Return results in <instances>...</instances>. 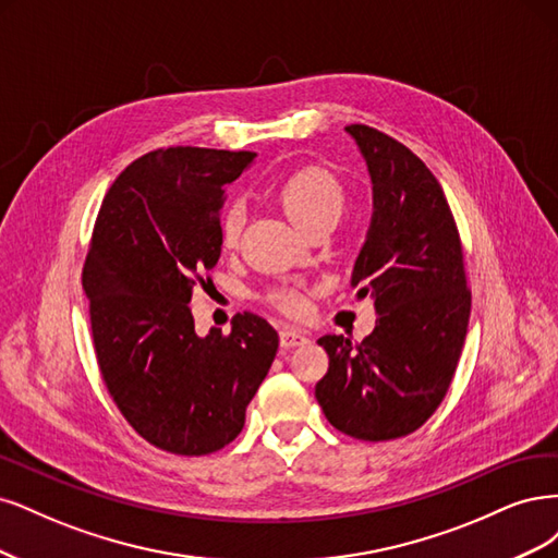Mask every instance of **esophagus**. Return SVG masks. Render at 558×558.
<instances>
[{
	"instance_id": "obj_1",
	"label": "esophagus",
	"mask_w": 558,
	"mask_h": 558,
	"mask_svg": "<svg viewBox=\"0 0 558 558\" xmlns=\"http://www.w3.org/2000/svg\"><path fill=\"white\" fill-rule=\"evenodd\" d=\"M311 340V336L301 331V329H294V327H284L280 331V345L282 348H296V345H305Z\"/></svg>"
}]
</instances>
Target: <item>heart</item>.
I'll use <instances>...</instances> for the list:
<instances>
[{"label": "heart", "instance_id": "1", "mask_svg": "<svg viewBox=\"0 0 558 558\" xmlns=\"http://www.w3.org/2000/svg\"><path fill=\"white\" fill-rule=\"evenodd\" d=\"M278 199L290 215V220L301 229L308 231L322 222H336L345 206V192L343 185L336 181V175L322 167H303L287 175L280 190ZM245 222V208L243 204H231L220 220V241L227 250L236 247L241 231ZM271 301L282 308L284 313H301L303 299L292 290H278L274 292Z\"/></svg>", "mask_w": 558, "mask_h": 558}]
</instances>
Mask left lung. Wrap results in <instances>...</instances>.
<instances>
[{
  "label": "left lung",
  "instance_id": "left-lung-1",
  "mask_svg": "<svg viewBox=\"0 0 558 558\" xmlns=\"http://www.w3.org/2000/svg\"><path fill=\"white\" fill-rule=\"evenodd\" d=\"M345 132L373 185V215L350 284L373 299L375 329L359 345L322 336L329 371L315 387L325 417L359 440L417 430L452 383L471 317L463 250L445 192L403 143L366 124Z\"/></svg>",
  "mask_w": 558,
  "mask_h": 558
}]
</instances>
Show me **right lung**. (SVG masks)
<instances>
[{
    "label": "right lung",
    "instance_id": "obj_1",
    "mask_svg": "<svg viewBox=\"0 0 558 558\" xmlns=\"http://www.w3.org/2000/svg\"><path fill=\"white\" fill-rule=\"evenodd\" d=\"M255 153L175 146L132 161L106 192L83 290L99 371L141 438L171 454L218 452L241 434L278 331L239 313L194 331L196 282L222 253L220 208Z\"/></svg>",
    "mask_w": 558,
    "mask_h": 558
}]
</instances>
